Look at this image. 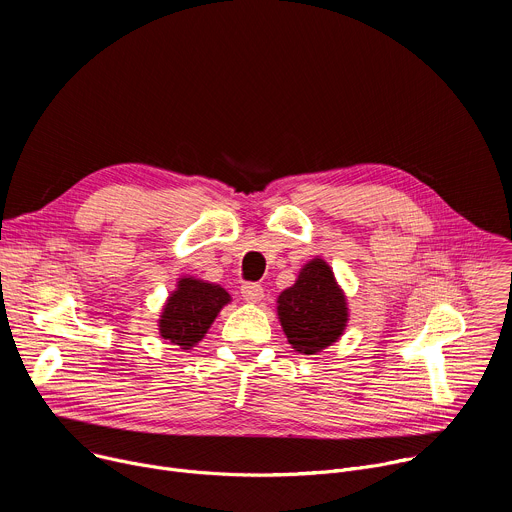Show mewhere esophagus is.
<instances>
[{
	"label": "esophagus",
	"mask_w": 512,
	"mask_h": 512,
	"mask_svg": "<svg viewBox=\"0 0 512 512\" xmlns=\"http://www.w3.org/2000/svg\"><path fill=\"white\" fill-rule=\"evenodd\" d=\"M241 296L249 304H257L263 300V287L259 283H243L241 285Z\"/></svg>",
	"instance_id": "esophagus-1"
}]
</instances>
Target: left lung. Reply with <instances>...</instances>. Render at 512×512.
I'll return each instance as SVG.
<instances>
[{
	"label": "left lung",
	"instance_id": "1",
	"mask_svg": "<svg viewBox=\"0 0 512 512\" xmlns=\"http://www.w3.org/2000/svg\"><path fill=\"white\" fill-rule=\"evenodd\" d=\"M277 316L287 342L302 354H316L336 342L348 322V308L330 265L312 259L298 281L281 291Z\"/></svg>",
	"mask_w": 512,
	"mask_h": 512
}]
</instances>
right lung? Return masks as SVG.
<instances>
[{
  "mask_svg": "<svg viewBox=\"0 0 512 512\" xmlns=\"http://www.w3.org/2000/svg\"><path fill=\"white\" fill-rule=\"evenodd\" d=\"M229 302L231 296L221 285L184 277L178 281V289L164 306L160 334L164 340L190 350L204 338L218 312Z\"/></svg>",
  "mask_w": 512,
  "mask_h": 512,
  "instance_id": "right-lung-1",
  "label": "right lung"
}]
</instances>
